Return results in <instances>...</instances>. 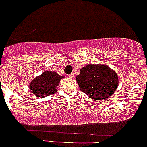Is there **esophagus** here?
Here are the masks:
<instances>
[{"instance_id":"esophagus-1","label":"esophagus","mask_w":147,"mask_h":147,"mask_svg":"<svg viewBox=\"0 0 147 147\" xmlns=\"http://www.w3.org/2000/svg\"><path fill=\"white\" fill-rule=\"evenodd\" d=\"M74 75L73 74H71L68 75V77H70V78H74Z\"/></svg>"}]
</instances>
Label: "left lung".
<instances>
[{"instance_id":"8db88e82","label":"left lung","mask_w":147,"mask_h":147,"mask_svg":"<svg viewBox=\"0 0 147 147\" xmlns=\"http://www.w3.org/2000/svg\"><path fill=\"white\" fill-rule=\"evenodd\" d=\"M76 80L82 92L97 100L111 96L119 84L116 72L103 64L86 65L80 69Z\"/></svg>"}]
</instances>
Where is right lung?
<instances>
[{"label": "right lung", "instance_id": "right-lung-1", "mask_svg": "<svg viewBox=\"0 0 147 147\" xmlns=\"http://www.w3.org/2000/svg\"><path fill=\"white\" fill-rule=\"evenodd\" d=\"M64 77L55 71H45L30 82L29 88L32 94L38 98L49 96L57 91L56 88Z\"/></svg>", "mask_w": 147, "mask_h": 147}]
</instances>
